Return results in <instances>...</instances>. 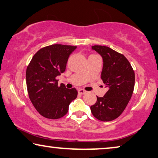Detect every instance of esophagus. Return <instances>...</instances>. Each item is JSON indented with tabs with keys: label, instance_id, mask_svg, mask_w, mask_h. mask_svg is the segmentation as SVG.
<instances>
[{
	"label": "esophagus",
	"instance_id": "34e87169",
	"mask_svg": "<svg viewBox=\"0 0 158 158\" xmlns=\"http://www.w3.org/2000/svg\"><path fill=\"white\" fill-rule=\"evenodd\" d=\"M78 93L79 94H84L86 93V91L85 90H84V89H79Z\"/></svg>",
	"mask_w": 158,
	"mask_h": 158
}]
</instances>
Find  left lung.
<instances>
[{
  "label": "left lung",
  "instance_id": "1",
  "mask_svg": "<svg viewBox=\"0 0 158 158\" xmlns=\"http://www.w3.org/2000/svg\"><path fill=\"white\" fill-rule=\"evenodd\" d=\"M92 49L103 58L101 78L108 88L103 97L97 96L95 104L91 106L93 116L102 121L117 118L128 105L135 85V73L123 55L109 47L94 45Z\"/></svg>",
  "mask_w": 158,
  "mask_h": 158
}]
</instances>
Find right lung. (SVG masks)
Here are the masks:
<instances>
[{"label": "right lung", "mask_w": 158, "mask_h": 158, "mask_svg": "<svg viewBox=\"0 0 158 158\" xmlns=\"http://www.w3.org/2000/svg\"><path fill=\"white\" fill-rule=\"evenodd\" d=\"M77 46L52 44L35 53L26 70L29 98L40 114L58 119L67 114L69 106L77 97V89L58 86L56 77L64 72L69 55Z\"/></svg>", "instance_id": "right-lung-1"}]
</instances>
